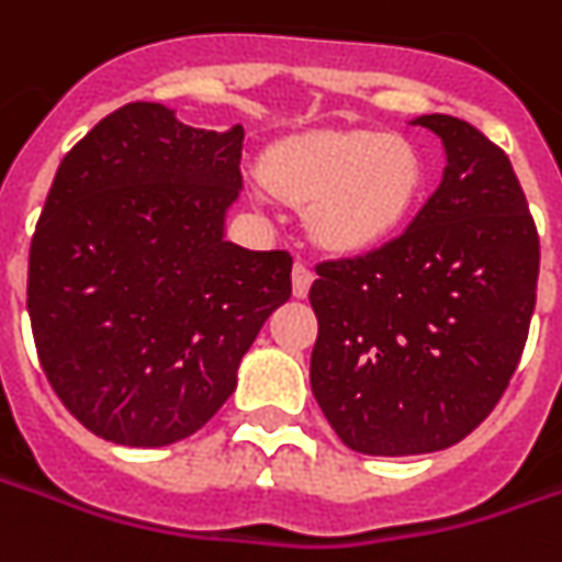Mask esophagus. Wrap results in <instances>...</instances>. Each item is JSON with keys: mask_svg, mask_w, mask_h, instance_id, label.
<instances>
[{"mask_svg": "<svg viewBox=\"0 0 562 562\" xmlns=\"http://www.w3.org/2000/svg\"><path fill=\"white\" fill-rule=\"evenodd\" d=\"M311 282H313V270L304 261H295V267H292V292H295V297H307V292H311Z\"/></svg>", "mask_w": 562, "mask_h": 562, "instance_id": "1", "label": "esophagus"}]
</instances>
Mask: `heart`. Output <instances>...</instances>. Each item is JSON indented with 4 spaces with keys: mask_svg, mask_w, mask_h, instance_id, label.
<instances>
[{
    "mask_svg": "<svg viewBox=\"0 0 562 562\" xmlns=\"http://www.w3.org/2000/svg\"><path fill=\"white\" fill-rule=\"evenodd\" d=\"M270 187L307 209L326 249L353 255L381 246L406 224L425 184L412 140L366 128L304 132L265 156Z\"/></svg>",
    "mask_w": 562,
    "mask_h": 562,
    "instance_id": "1",
    "label": "heart"
}]
</instances>
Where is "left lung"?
Wrapping results in <instances>:
<instances>
[{
  "label": "left lung",
  "mask_w": 562,
  "mask_h": 562,
  "mask_svg": "<svg viewBox=\"0 0 562 562\" xmlns=\"http://www.w3.org/2000/svg\"><path fill=\"white\" fill-rule=\"evenodd\" d=\"M446 169L381 249L316 267L311 387L347 449L425 456L464 440L502 400L536 311L538 233L505 150L430 113Z\"/></svg>",
  "instance_id": "1"
}]
</instances>
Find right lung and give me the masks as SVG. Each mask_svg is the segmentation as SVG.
Segmentation results:
<instances>
[{"instance_id": "1", "label": "right lung", "mask_w": 562, "mask_h": 562, "mask_svg": "<svg viewBox=\"0 0 562 562\" xmlns=\"http://www.w3.org/2000/svg\"><path fill=\"white\" fill-rule=\"evenodd\" d=\"M243 128L120 106L72 147L30 246L26 311L60 403L91 434L156 449L196 434L236 391L292 255L227 239Z\"/></svg>"}]
</instances>
